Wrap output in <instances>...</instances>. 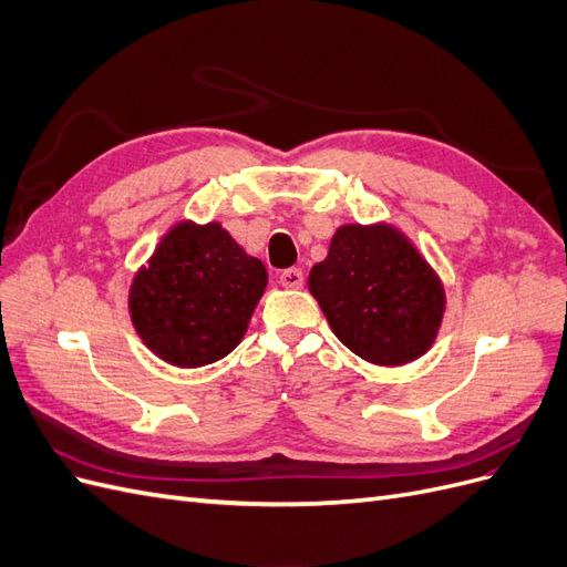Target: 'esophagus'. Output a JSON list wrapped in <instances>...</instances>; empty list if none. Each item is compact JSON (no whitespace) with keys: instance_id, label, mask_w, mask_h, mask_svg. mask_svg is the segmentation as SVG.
<instances>
[{"instance_id":"esophagus-1","label":"esophagus","mask_w":567,"mask_h":567,"mask_svg":"<svg viewBox=\"0 0 567 567\" xmlns=\"http://www.w3.org/2000/svg\"><path fill=\"white\" fill-rule=\"evenodd\" d=\"M281 286L284 288H300L302 286V271L298 267H290V269H284L281 277H279Z\"/></svg>"}]
</instances>
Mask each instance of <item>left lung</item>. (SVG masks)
Here are the masks:
<instances>
[{"label": "left lung", "instance_id": "obj_1", "mask_svg": "<svg viewBox=\"0 0 567 567\" xmlns=\"http://www.w3.org/2000/svg\"><path fill=\"white\" fill-rule=\"evenodd\" d=\"M307 286L336 338L371 364L414 362L440 331L442 281L416 246L390 225L340 227Z\"/></svg>", "mask_w": 567, "mask_h": 567}]
</instances>
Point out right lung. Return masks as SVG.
<instances>
[{"label": "right lung", "instance_id": "add662e5", "mask_svg": "<svg viewBox=\"0 0 567 567\" xmlns=\"http://www.w3.org/2000/svg\"><path fill=\"white\" fill-rule=\"evenodd\" d=\"M265 288V265L219 221H179L134 274L130 317L153 354L196 369L241 342Z\"/></svg>", "mask_w": 567, "mask_h": 567}]
</instances>
